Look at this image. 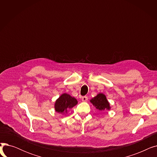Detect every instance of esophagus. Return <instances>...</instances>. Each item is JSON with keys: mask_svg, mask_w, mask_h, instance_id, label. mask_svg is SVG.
<instances>
[{"mask_svg": "<svg viewBox=\"0 0 157 157\" xmlns=\"http://www.w3.org/2000/svg\"><path fill=\"white\" fill-rule=\"evenodd\" d=\"M81 101L83 102H86L88 101V97H86V96H84V97H81Z\"/></svg>", "mask_w": 157, "mask_h": 157, "instance_id": "34e87169", "label": "esophagus"}]
</instances>
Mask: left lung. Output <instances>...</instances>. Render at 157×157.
<instances>
[{
    "mask_svg": "<svg viewBox=\"0 0 157 157\" xmlns=\"http://www.w3.org/2000/svg\"><path fill=\"white\" fill-rule=\"evenodd\" d=\"M90 102L95 107L96 109L100 111L110 110L111 109L110 104L107 100L106 96L102 93L97 94L95 97L92 98L90 100Z\"/></svg>",
    "mask_w": 157,
    "mask_h": 157,
    "instance_id": "obj_1",
    "label": "left lung"
}]
</instances>
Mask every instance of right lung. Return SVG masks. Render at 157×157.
Segmentation results:
<instances>
[{
  "label": "right lung",
  "mask_w": 157,
  "mask_h": 157,
  "mask_svg": "<svg viewBox=\"0 0 157 157\" xmlns=\"http://www.w3.org/2000/svg\"><path fill=\"white\" fill-rule=\"evenodd\" d=\"M78 104L76 98L70 95L64 93L57 98L55 103V109L57 113L61 114L67 113L69 109L72 108Z\"/></svg>",
  "instance_id": "1"
}]
</instances>
